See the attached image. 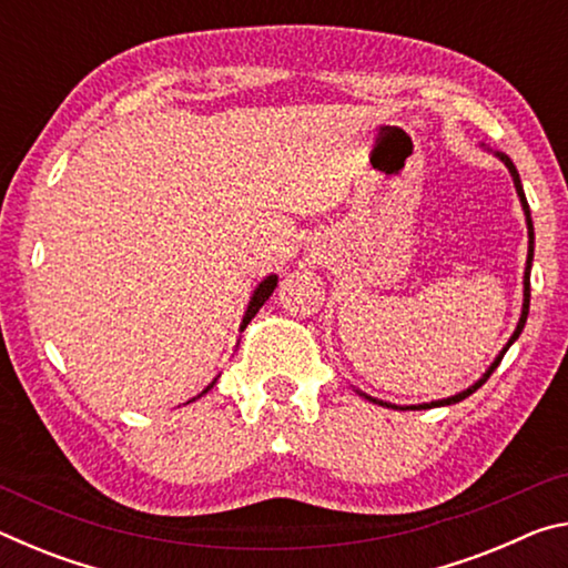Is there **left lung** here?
Segmentation results:
<instances>
[{"label":"left lung","instance_id":"left-lung-1","mask_svg":"<svg viewBox=\"0 0 568 568\" xmlns=\"http://www.w3.org/2000/svg\"><path fill=\"white\" fill-rule=\"evenodd\" d=\"M498 158L504 160V165L508 168V172H511V178H514V185H516V192H518V197H521V205H524V213H526V225H528V261H526V273H524V311H521V321H518V325H516V331H514V335H511V341H508V345H511L518 335H521V331H524V325H526V318H528V301H531V261H534V223H531V213H528V203H526V195H524V187H521V178H518V172H516V168H514V162L508 160L506 155H501V152H498ZM508 345L506 348L501 351V355H498V358L494 361V365L491 368L486 371V376L480 378L476 386H470L468 390H464V393H458V396H450V398H444V400H434V403H426V406H418V408H434V406H450V403H458V400H464V398H468L470 393L474 390H478L480 386H484V383L488 381V376H491V373L498 368V363H501V358H504V353L508 351ZM363 396V393H361ZM365 398H371V396H365ZM371 400H376V398H371ZM376 403H381V400H376ZM383 406V403H381ZM388 406V403H386Z\"/></svg>","mask_w":568,"mask_h":568}]
</instances>
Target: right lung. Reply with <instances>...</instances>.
Wrapping results in <instances>:
<instances>
[{
    "label": "right lung",
    "mask_w": 568,
    "mask_h": 568,
    "mask_svg": "<svg viewBox=\"0 0 568 568\" xmlns=\"http://www.w3.org/2000/svg\"><path fill=\"white\" fill-rule=\"evenodd\" d=\"M275 285H277V275H267L265 281L255 287V293H253V297H250V305H247V311H245V318H243V325H240V328H245V325L255 318V313L261 311L263 303L267 301V297L273 295Z\"/></svg>",
    "instance_id": "1"
}]
</instances>
